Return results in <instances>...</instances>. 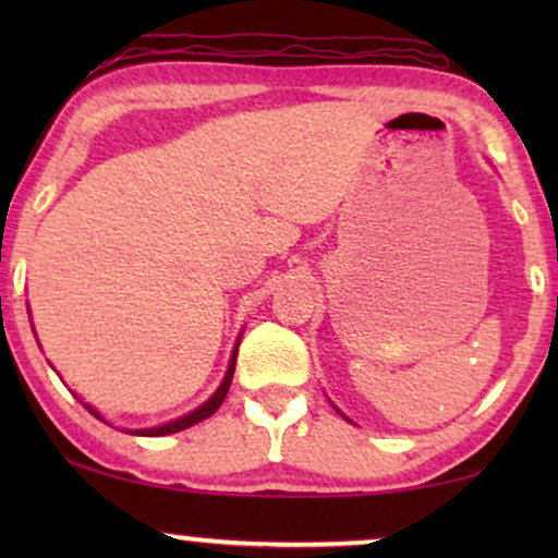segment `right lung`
<instances>
[{
    "instance_id": "add662e5",
    "label": "right lung",
    "mask_w": 558,
    "mask_h": 558,
    "mask_svg": "<svg viewBox=\"0 0 558 558\" xmlns=\"http://www.w3.org/2000/svg\"><path fill=\"white\" fill-rule=\"evenodd\" d=\"M233 371H235V353H233V357H231V365H228V373H226L223 384H220L218 391L213 393L210 399L205 401L201 409H195L193 414H187V416L178 418V422H170V424H165V426H155V429H136V432H132V434H144V437H162V434H174V432H182V429H187V426H193V424H197V422H203V418L213 416V414H216V411H218L220 403H223L226 393H228V388H231ZM86 409L90 411V414H96V411L90 409V407H86ZM96 416H98V414H96Z\"/></svg>"
}]
</instances>
